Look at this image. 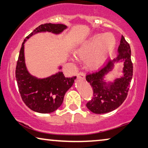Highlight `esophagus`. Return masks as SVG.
Here are the masks:
<instances>
[{
  "label": "esophagus",
  "mask_w": 148,
  "mask_h": 148,
  "mask_svg": "<svg viewBox=\"0 0 148 148\" xmlns=\"http://www.w3.org/2000/svg\"><path fill=\"white\" fill-rule=\"evenodd\" d=\"M77 76H78V78H84L85 77V73L84 72H78V74H77Z\"/></svg>",
  "instance_id": "1"
}]
</instances>
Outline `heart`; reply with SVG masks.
I'll list each match as a JSON object with an SVG mask.
<instances>
[{"instance_id":"b5f03b06","label":"heart","mask_w":148,"mask_h":148,"mask_svg":"<svg viewBox=\"0 0 148 148\" xmlns=\"http://www.w3.org/2000/svg\"><path fill=\"white\" fill-rule=\"evenodd\" d=\"M115 39L111 33H99L77 45L73 54L78 60H86L88 68L97 70L104 65L113 53Z\"/></svg>"}]
</instances>
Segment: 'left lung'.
<instances>
[{
	"label": "left lung",
	"instance_id": "left-lung-1",
	"mask_svg": "<svg viewBox=\"0 0 148 148\" xmlns=\"http://www.w3.org/2000/svg\"><path fill=\"white\" fill-rule=\"evenodd\" d=\"M118 53L115 59L108 60L99 71L86 75L87 82L90 83L93 90L92 99L86 103V107L92 113H109L118 108L126 99L133 76V63L130 45L123 35ZM121 60L124 62V76L107 85L103 81V76L111 71L115 62Z\"/></svg>",
	"mask_w": 148,
	"mask_h": 148
}]
</instances>
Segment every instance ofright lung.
<instances>
[{"label":"right lung","mask_w":148,"mask_h":148,"mask_svg":"<svg viewBox=\"0 0 148 148\" xmlns=\"http://www.w3.org/2000/svg\"><path fill=\"white\" fill-rule=\"evenodd\" d=\"M66 28L63 24L41 25L26 37L22 43L16 66V80L23 101L30 109L37 113H49L57 110L63 103L64 95L72 86L76 76L68 78L62 72L42 79L32 76L25 63L24 43L37 33L48 32L59 34Z\"/></svg>","instance_id":"1"}]
</instances>
